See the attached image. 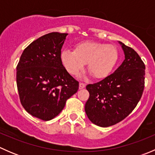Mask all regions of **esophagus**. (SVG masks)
<instances>
[{"instance_id": "obj_1", "label": "esophagus", "mask_w": 155, "mask_h": 155, "mask_svg": "<svg viewBox=\"0 0 155 155\" xmlns=\"http://www.w3.org/2000/svg\"><path fill=\"white\" fill-rule=\"evenodd\" d=\"M85 87V84L83 82H80L79 83V89H83Z\"/></svg>"}]
</instances>
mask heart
Returning <instances> with one entry per match:
<instances>
[{
	"label": "heart",
	"mask_w": 155,
	"mask_h": 155,
	"mask_svg": "<svg viewBox=\"0 0 155 155\" xmlns=\"http://www.w3.org/2000/svg\"><path fill=\"white\" fill-rule=\"evenodd\" d=\"M61 59L70 74H79L87 63L89 73L94 78L103 79L109 76L116 65L118 52L112 45L85 41L76 44L74 51L63 50Z\"/></svg>",
	"instance_id": "b5f03b06"
}]
</instances>
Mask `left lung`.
Masks as SVG:
<instances>
[{
  "label": "left lung",
  "mask_w": 155,
  "mask_h": 155,
  "mask_svg": "<svg viewBox=\"0 0 155 155\" xmlns=\"http://www.w3.org/2000/svg\"><path fill=\"white\" fill-rule=\"evenodd\" d=\"M125 59L105 79L89 84V98L85 106L93 124L107 127L120 122L132 112L143 95L145 66L137 52L119 42Z\"/></svg>",
  "instance_id": "8db88e82"
}]
</instances>
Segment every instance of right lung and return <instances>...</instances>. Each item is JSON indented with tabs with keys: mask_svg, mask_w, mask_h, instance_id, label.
Instances as JSON below:
<instances>
[{
	"mask_svg": "<svg viewBox=\"0 0 155 155\" xmlns=\"http://www.w3.org/2000/svg\"><path fill=\"white\" fill-rule=\"evenodd\" d=\"M68 34L42 36L25 48L16 67L20 101L32 116L49 121L77 92L79 82L62 64L61 48Z\"/></svg>",
	"mask_w": 155,
	"mask_h": 155,
	"instance_id": "1",
	"label": "right lung"
}]
</instances>
